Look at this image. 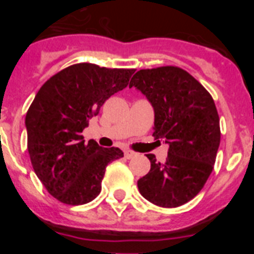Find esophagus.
<instances>
[{
	"label": "esophagus",
	"instance_id": "1",
	"mask_svg": "<svg viewBox=\"0 0 254 254\" xmlns=\"http://www.w3.org/2000/svg\"><path fill=\"white\" fill-rule=\"evenodd\" d=\"M136 155L137 154L133 151H131V150H125V158L126 159H132V158H134Z\"/></svg>",
	"mask_w": 254,
	"mask_h": 254
}]
</instances>
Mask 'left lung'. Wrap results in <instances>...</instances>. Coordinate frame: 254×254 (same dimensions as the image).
Listing matches in <instances>:
<instances>
[{"label": "left lung", "mask_w": 254, "mask_h": 254, "mask_svg": "<svg viewBox=\"0 0 254 254\" xmlns=\"http://www.w3.org/2000/svg\"><path fill=\"white\" fill-rule=\"evenodd\" d=\"M151 103L155 140L169 145L167 161L149 154L151 168L138 179L140 193L160 207H178L202 190L214 169L220 120L214 99L192 75L176 66L140 69L131 78Z\"/></svg>", "instance_id": "8db88e82"}]
</instances>
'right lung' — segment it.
<instances>
[{"label": "right lung", "mask_w": 254, "mask_h": 254, "mask_svg": "<svg viewBox=\"0 0 254 254\" xmlns=\"http://www.w3.org/2000/svg\"><path fill=\"white\" fill-rule=\"evenodd\" d=\"M133 68L76 64L52 76L39 89L25 117L31 165L49 194L76 206L102 190L105 168L123 158L118 147L85 142L82 131L105 100L128 85Z\"/></svg>", "instance_id": "obj_1"}]
</instances>
